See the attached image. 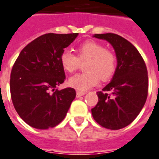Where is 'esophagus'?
<instances>
[{"instance_id": "34e87169", "label": "esophagus", "mask_w": 159, "mask_h": 159, "mask_svg": "<svg viewBox=\"0 0 159 159\" xmlns=\"http://www.w3.org/2000/svg\"><path fill=\"white\" fill-rule=\"evenodd\" d=\"M85 95V92L83 91H76V97H80V96H83Z\"/></svg>"}]
</instances>
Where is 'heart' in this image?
Here are the masks:
<instances>
[{
  "label": "heart",
  "mask_w": 159,
  "mask_h": 159,
  "mask_svg": "<svg viewBox=\"0 0 159 159\" xmlns=\"http://www.w3.org/2000/svg\"><path fill=\"white\" fill-rule=\"evenodd\" d=\"M85 62L83 73L77 74L69 80L72 88L86 90L99 83L100 79L106 82L111 79L117 68V57L111 50L105 48L101 43L88 40L76 48V56L64 52L60 56V64L64 71L73 73Z\"/></svg>",
  "instance_id": "heart-1"
}]
</instances>
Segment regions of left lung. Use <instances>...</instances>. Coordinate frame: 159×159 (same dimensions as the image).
Wrapping results in <instances>:
<instances>
[{
	"mask_svg": "<svg viewBox=\"0 0 159 159\" xmlns=\"http://www.w3.org/2000/svg\"><path fill=\"white\" fill-rule=\"evenodd\" d=\"M114 47L117 68L113 79L99 91L98 102L91 109L95 121L105 128L121 129L134 121L148 95V75L143 57L133 44L114 33L95 34Z\"/></svg>",
	"mask_w": 159,
	"mask_h": 159,
	"instance_id": "1",
	"label": "left lung"
}]
</instances>
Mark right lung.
<instances>
[{
  "instance_id": "right-lung-1",
  "label": "right lung",
  "mask_w": 159,
  "mask_h": 159,
  "mask_svg": "<svg viewBox=\"0 0 159 159\" xmlns=\"http://www.w3.org/2000/svg\"><path fill=\"white\" fill-rule=\"evenodd\" d=\"M78 33H46L25 46L14 64L10 75V92L20 117L37 129L58 125L65 117L76 90L57 87L65 74L60 56Z\"/></svg>"
}]
</instances>
